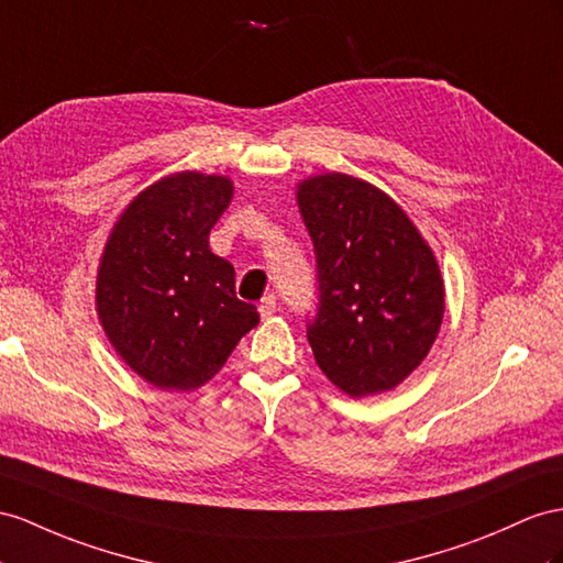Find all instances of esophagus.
Instances as JSON below:
<instances>
[{"label":"esophagus","instance_id":"1","mask_svg":"<svg viewBox=\"0 0 563 563\" xmlns=\"http://www.w3.org/2000/svg\"><path fill=\"white\" fill-rule=\"evenodd\" d=\"M278 311V305H276V295H266L262 299V305H258V313H262V319H271L273 313Z\"/></svg>","mask_w":563,"mask_h":563}]
</instances>
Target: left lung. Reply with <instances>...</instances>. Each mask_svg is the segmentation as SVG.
Returning a JSON list of instances; mask_svg holds the SVG:
<instances>
[{
    "instance_id": "obj_1",
    "label": "left lung",
    "mask_w": 563,
    "mask_h": 563,
    "mask_svg": "<svg viewBox=\"0 0 563 563\" xmlns=\"http://www.w3.org/2000/svg\"><path fill=\"white\" fill-rule=\"evenodd\" d=\"M319 264L307 330L323 376L352 399L395 390L421 366L444 316L435 252L380 187L347 173L297 183Z\"/></svg>"
}]
</instances>
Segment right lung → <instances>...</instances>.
I'll list each match as a JSON object with an SVG mask.
<instances>
[{"mask_svg":"<svg viewBox=\"0 0 563 563\" xmlns=\"http://www.w3.org/2000/svg\"><path fill=\"white\" fill-rule=\"evenodd\" d=\"M233 180L168 173L131 199L99 256L95 309L111 347L158 390L192 393L258 323L235 297V268L209 250Z\"/></svg>","mask_w":563,"mask_h":563,"instance_id":"right-lung-1","label":"right lung"}]
</instances>
